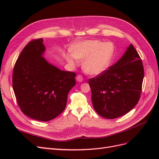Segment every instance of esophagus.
<instances>
[{"mask_svg":"<svg viewBox=\"0 0 159 159\" xmlns=\"http://www.w3.org/2000/svg\"><path fill=\"white\" fill-rule=\"evenodd\" d=\"M76 80L79 81V82H82L84 79H83V77L81 76V75H78V76L76 77Z\"/></svg>","mask_w":159,"mask_h":159,"instance_id":"1","label":"esophagus"}]
</instances>
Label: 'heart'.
Returning a JSON list of instances; mask_svg holds the SVG:
<instances>
[{
    "label": "heart",
    "mask_w": 159,
    "mask_h": 159,
    "mask_svg": "<svg viewBox=\"0 0 159 159\" xmlns=\"http://www.w3.org/2000/svg\"><path fill=\"white\" fill-rule=\"evenodd\" d=\"M113 52V46L111 43L88 40L77 45L72 54L66 55V59L72 66L78 65L79 60H84V70L90 75H97L107 68Z\"/></svg>",
    "instance_id": "1"
}]
</instances>
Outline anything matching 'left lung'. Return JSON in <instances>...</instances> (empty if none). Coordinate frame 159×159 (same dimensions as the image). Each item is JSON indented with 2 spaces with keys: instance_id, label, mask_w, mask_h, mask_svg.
Segmentation results:
<instances>
[{
  "instance_id": "1",
  "label": "left lung",
  "mask_w": 159,
  "mask_h": 159,
  "mask_svg": "<svg viewBox=\"0 0 159 159\" xmlns=\"http://www.w3.org/2000/svg\"><path fill=\"white\" fill-rule=\"evenodd\" d=\"M143 78L142 60L131 44L114 65L89 79L91 101L95 111L109 119L129 112L140 98Z\"/></svg>"
}]
</instances>
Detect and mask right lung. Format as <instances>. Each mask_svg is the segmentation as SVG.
<instances>
[{
  "instance_id": "obj_1",
  "label": "right lung",
  "mask_w": 159,
  "mask_h": 159,
  "mask_svg": "<svg viewBox=\"0 0 159 159\" xmlns=\"http://www.w3.org/2000/svg\"><path fill=\"white\" fill-rule=\"evenodd\" d=\"M43 42L42 38L33 40L24 48L14 67L12 87L24 114L48 121L65 109L76 75L50 64L43 57Z\"/></svg>"
}]
</instances>
